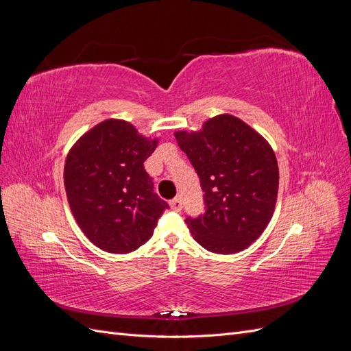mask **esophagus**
Here are the masks:
<instances>
[{"instance_id": "esophagus-1", "label": "esophagus", "mask_w": 351, "mask_h": 351, "mask_svg": "<svg viewBox=\"0 0 351 351\" xmlns=\"http://www.w3.org/2000/svg\"><path fill=\"white\" fill-rule=\"evenodd\" d=\"M182 199H180V197H174L171 202H169V206H171V209H174V210H180V209H182Z\"/></svg>"}]
</instances>
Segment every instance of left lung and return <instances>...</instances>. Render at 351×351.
Here are the masks:
<instances>
[{"instance_id":"8db88e82","label":"left lung","mask_w":351,"mask_h":351,"mask_svg":"<svg viewBox=\"0 0 351 351\" xmlns=\"http://www.w3.org/2000/svg\"><path fill=\"white\" fill-rule=\"evenodd\" d=\"M174 136L205 192L206 210L186 218L193 239L219 254L249 247L269 224L277 204L280 174L271 145L230 114L206 120L197 132Z\"/></svg>"}]
</instances>
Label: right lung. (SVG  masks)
Listing matches in <instances>:
<instances>
[{
  "label": "right lung",
  "mask_w": 351,
  "mask_h": 351,
  "mask_svg": "<svg viewBox=\"0 0 351 351\" xmlns=\"http://www.w3.org/2000/svg\"><path fill=\"white\" fill-rule=\"evenodd\" d=\"M156 145L158 139L142 136L133 124L110 119L71 146L64 165L67 200L95 246L124 254L152 237L168 209L143 167Z\"/></svg>",
  "instance_id": "right-lung-1"
}]
</instances>
